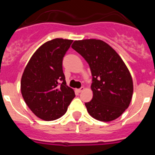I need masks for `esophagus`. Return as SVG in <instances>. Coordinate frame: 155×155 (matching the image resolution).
Here are the masks:
<instances>
[{
    "label": "esophagus",
    "instance_id": "34e87169",
    "mask_svg": "<svg viewBox=\"0 0 155 155\" xmlns=\"http://www.w3.org/2000/svg\"><path fill=\"white\" fill-rule=\"evenodd\" d=\"M84 87H81V88H79V89H77L76 91H78V93H80V92H81V91H83V90H84Z\"/></svg>",
    "mask_w": 155,
    "mask_h": 155
}]
</instances>
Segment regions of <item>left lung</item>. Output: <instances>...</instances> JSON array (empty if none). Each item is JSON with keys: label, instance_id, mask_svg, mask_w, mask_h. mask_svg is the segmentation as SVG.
I'll return each instance as SVG.
<instances>
[{"label": "left lung", "instance_id": "1", "mask_svg": "<svg viewBox=\"0 0 155 155\" xmlns=\"http://www.w3.org/2000/svg\"><path fill=\"white\" fill-rule=\"evenodd\" d=\"M71 47L91 69L93 98L85 103L90 116L103 122L120 117L129 107L134 91L132 77L121 57L99 39L74 41Z\"/></svg>", "mask_w": 155, "mask_h": 155}]
</instances>
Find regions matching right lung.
<instances>
[{"mask_svg":"<svg viewBox=\"0 0 155 155\" xmlns=\"http://www.w3.org/2000/svg\"><path fill=\"white\" fill-rule=\"evenodd\" d=\"M73 40L54 39L34 53L23 72L21 91L31 112L41 120L60 118L75 97L67 85L63 59Z\"/></svg>","mask_w":155,"mask_h":155,"instance_id":"1","label":"right lung"}]
</instances>
